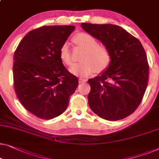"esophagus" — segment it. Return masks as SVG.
<instances>
[{
	"label": "esophagus",
	"instance_id": "obj_1",
	"mask_svg": "<svg viewBox=\"0 0 159 159\" xmlns=\"http://www.w3.org/2000/svg\"><path fill=\"white\" fill-rule=\"evenodd\" d=\"M86 82H87V80L85 79H83V78H80V79H79V82H80V83H81V84L85 83Z\"/></svg>",
	"mask_w": 159,
	"mask_h": 159
}]
</instances>
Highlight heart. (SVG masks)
Masks as SVG:
<instances>
[{
	"mask_svg": "<svg viewBox=\"0 0 159 159\" xmlns=\"http://www.w3.org/2000/svg\"><path fill=\"white\" fill-rule=\"evenodd\" d=\"M76 44L84 49L80 57L81 61L72 64L70 68L72 74L87 77L92 73H100L109 67L111 63V54L107 47L98 44V41L90 34L82 32L73 38ZM59 57L66 65L72 64V57L70 46L67 41L64 42L59 48Z\"/></svg>",
	"mask_w": 159,
	"mask_h": 159,
	"instance_id": "obj_1",
	"label": "heart"
}]
</instances>
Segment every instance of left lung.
I'll use <instances>...</instances> for the list:
<instances>
[{
  "mask_svg": "<svg viewBox=\"0 0 159 159\" xmlns=\"http://www.w3.org/2000/svg\"><path fill=\"white\" fill-rule=\"evenodd\" d=\"M85 31L100 40L111 54L106 71L88 80V104L99 117L119 120L130 116L141 104L148 80L149 66L141 41L112 24L82 23Z\"/></svg>",
  "mask_w": 159,
  "mask_h": 159,
  "instance_id": "obj_1",
  "label": "left lung"
}]
</instances>
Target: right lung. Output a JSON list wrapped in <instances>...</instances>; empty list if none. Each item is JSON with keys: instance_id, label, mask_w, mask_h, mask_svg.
Masks as SVG:
<instances>
[{"instance_id": "1", "label": "right lung", "mask_w": 159, "mask_h": 159, "mask_svg": "<svg viewBox=\"0 0 159 159\" xmlns=\"http://www.w3.org/2000/svg\"><path fill=\"white\" fill-rule=\"evenodd\" d=\"M74 26H42L29 31L14 53L13 86L23 106L37 118L60 116L79 84L65 68L59 48Z\"/></svg>"}]
</instances>
